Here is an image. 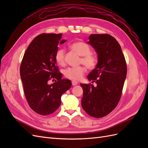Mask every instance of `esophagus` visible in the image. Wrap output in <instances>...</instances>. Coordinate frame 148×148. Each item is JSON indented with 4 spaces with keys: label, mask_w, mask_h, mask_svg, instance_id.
<instances>
[{
    "label": "esophagus",
    "mask_w": 148,
    "mask_h": 148,
    "mask_svg": "<svg viewBox=\"0 0 148 148\" xmlns=\"http://www.w3.org/2000/svg\"><path fill=\"white\" fill-rule=\"evenodd\" d=\"M71 84H72L73 86H76V85L78 84V82L77 81H75V80H73V81L71 82Z\"/></svg>",
    "instance_id": "esophagus-1"
}]
</instances>
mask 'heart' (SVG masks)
<instances>
[{
  "label": "heart",
  "instance_id": "1",
  "mask_svg": "<svg viewBox=\"0 0 148 148\" xmlns=\"http://www.w3.org/2000/svg\"><path fill=\"white\" fill-rule=\"evenodd\" d=\"M70 47L75 51L78 54L81 56L79 63L83 64L89 70L95 69L98 64L97 56L91 52V49L86 43L83 41H76L71 43ZM65 52L64 49L58 50L55 55V60L60 66H63L65 63ZM86 67L84 65L78 66H71L66 69L64 71L65 77L73 80H78L82 78L86 72Z\"/></svg>",
  "mask_w": 148,
  "mask_h": 148
}]
</instances>
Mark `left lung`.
<instances>
[{"instance_id": "obj_1", "label": "left lung", "mask_w": 148, "mask_h": 148, "mask_svg": "<svg viewBox=\"0 0 148 148\" xmlns=\"http://www.w3.org/2000/svg\"><path fill=\"white\" fill-rule=\"evenodd\" d=\"M89 44L95 49L98 64L88 76L89 81L81 84L83 89L82 106L91 117L102 118L110 114L118 105L125 78L127 63L118 41L108 34H91Z\"/></svg>"}]
</instances>
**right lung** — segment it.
Returning a JSON list of instances; mask_svg holds the SVG:
<instances>
[{"mask_svg": "<svg viewBox=\"0 0 148 148\" xmlns=\"http://www.w3.org/2000/svg\"><path fill=\"white\" fill-rule=\"evenodd\" d=\"M62 34L43 33L36 37L26 49L20 65V77L30 108L41 115L51 114L59 108L61 96L71 86V81L62 79L55 55ZM56 82L50 85L49 80Z\"/></svg>", "mask_w": 148, "mask_h": 148, "instance_id": "1", "label": "right lung"}]
</instances>
